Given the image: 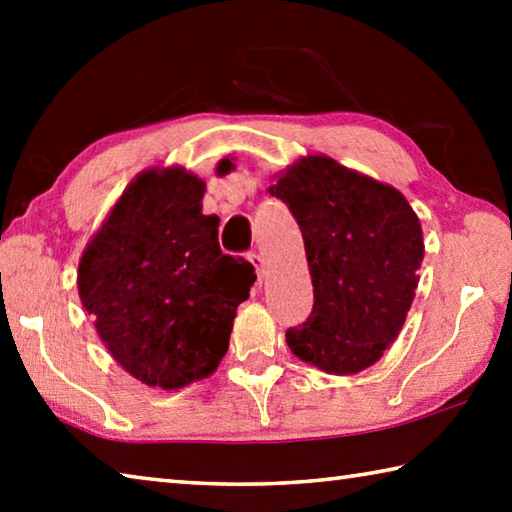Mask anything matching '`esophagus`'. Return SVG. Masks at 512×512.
Returning <instances> with one entry per match:
<instances>
[{
	"label": "esophagus",
	"instance_id": "34e87169",
	"mask_svg": "<svg viewBox=\"0 0 512 512\" xmlns=\"http://www.w3.org/2000/svg\"><path fill=\"white\" fill-rule=\"evenodd\" d=\"M248 262L255 266V273L259 275V280H262V275H264V257L259 255V253H248Z\"/></svg>",
	"mask_w": 512,
	"mask_h": 512
}]
</instances>
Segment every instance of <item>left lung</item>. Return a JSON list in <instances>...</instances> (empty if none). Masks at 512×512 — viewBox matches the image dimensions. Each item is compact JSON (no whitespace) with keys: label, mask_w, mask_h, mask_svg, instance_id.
Masks as SVG:
<instances>
[{"label":"left lung","mask_w":512,"mask_h":512,"mask_svg":"<svg viewBox=\"0 0 512 512\" xmlns=\"http://www.w3.org/2000/svg\"><path fill=\"white\" fill-rule=\"evenodd\" d=\"M271 196L298 221L314 284V309L287 329L298 359L329 375H354L381 359L409 314L424 257L422 228L395 187L307 155Z\"/></svg>","instance_id":"left-lung-1"}]
</instances>
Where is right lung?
Instances as JSON below:
<instances>
[{
	"label": "right lung",
	"instance_id": "obj_1",
	"mask_svg": "<svg viewBox=\"0 0 512 512\" xmlns=\"http://www.w3.org/2000/svg\"><path fill=\"white\" fill-rule=\"evenodd\" d=\"M203 194L183 167L142 171L79 264L81 302L112 359L164 391L212 375L257 280L244 257L221 253L219 216L203 214Z\"/></svg>",
	"mask_w": 512,
	"mask_h": 512
}]
</instances>
